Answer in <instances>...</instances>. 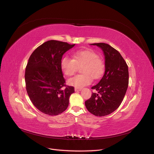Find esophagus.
<instances>
[{
  "mask_svg": "<svg viewBox=\"0 0 154 154\" xmlns=\"http://www.w3.org/2000/svg\"><path fill=\"white\" fill-rule=\"evenodd\" d=\"M81 90H82V88H76V87L74 88V91H80Z\"/></svg>",
  "mask_w": 154,
  "mask_h": 154,
  "instance_id": "34e87169",
  "label": "esophagus"
}]
</instances>
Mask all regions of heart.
Returning a JSON list of instances; mask_svg holds the SVG:
<instances>
[{
  "label": "heart",
  "mask_w": 154,
  "mask_h": 154,
  "mask_svg": "<svg viewBox=\"0 0 154 154\" xmlns=\"http://www.w3.org/2000/svg\"><path fill=\"white\" fill-rule=\"evenodd\" d=\"M83 74L70 78L68 84L76 88H82L89 85L92 78L97 80L103 75L105 64L103 60L94 51L83 49L78 51L72 54V59L63 57L60 62V67L64 75L71 76L77 71L78 67L82 66Z\"/></svg>",
  "instance_id": "obj_1"
}]
</instances>
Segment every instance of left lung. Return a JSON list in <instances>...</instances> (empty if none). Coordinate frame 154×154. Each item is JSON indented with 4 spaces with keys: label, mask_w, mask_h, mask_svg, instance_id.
<instances>
[{
    "label": "left lung",
    "mask_w": 154,
    "mask_h": 154,
    "mask_svg": "<svg viewBox=\"0 0 154 154\" xmlns=\"http://www.w3.org/2000/svg\"><path fill=\"white\" fill-rule=\"evenodd\" d=\"M103 51L105 71L103 76L92 89L91 98L85 101L87 109L96 116H105L117 109L124 98L128 85V69L118 51L107 44L96 43Z\"/></svg>",
    "instance_id": "8db88e82"
}]
</instances>
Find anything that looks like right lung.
<instances>
[{
    "label": "right lung",
    "instance_id": "obj_1",
    "mask_svg": "<svg viewBox=\"0 0 154 154\" xmlns=\"http://www.w3.org/2000/svg\"><path fill=\"white\" fill-rule=\"evenodd\" d=\"M74 45L49 40L38 46L29 58L25 72L26 91L32 104L45 114L58 115L68 107L74 88L66 85L60 62Z\"/></svg>",
    "mask_w": 154,
    "mask_h": 154
}]
</instances>
